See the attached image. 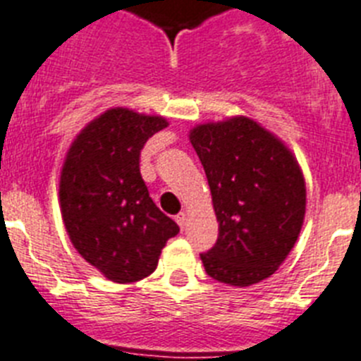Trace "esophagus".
Here are the masks:
<instances>
[{
  "mask_svg": "<svg viewBox=\"0 0 361 361\" xmlns=\"http://www.w3.org/2000/svg\"><path fill=\"white\" fill-rule=\"evenodd\" d=\"M175 221H177L178 226H180L184 230V226H186V214H184V212H180V214H178L177 217H175Z\"/></svg>",
  "mask_w": 361,
  "mask_h": 361,
  "instance_id": "esophagus-1",
  "label": "esophagus"
}]
</instances>
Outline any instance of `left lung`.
I'll use <instances>...</instances> for the list:
<instances>
[{
  "label": "left lung",
  "instance_id": "8db88e82",
  "mask_svg": "<svg viewBox=\"0 0 361 361\" xmlns=\"http://www.w3.org/2000/svg\"><path fill=\"white\" fill-rule=\"evenodd\" d=\"M210 184L217 243L201 254L206 274L232 286L272 276L294 248L305 217L301 169L272 133L235 116L190 133Z\"/></svg>",
  "mask_w": 361,
  "mask_h": 361
}]
</instances>
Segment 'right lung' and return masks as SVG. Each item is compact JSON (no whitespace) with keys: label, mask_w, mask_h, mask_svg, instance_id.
<instances>
[{"label":"right lung","mask_w":361,"mask_h":361,"mask_svg":"<svg viewBox=\"0 0 361 361\" xmlns=\"http://www.w3.org/2000/svg\"><path fill=\"white\" fill-rule=\"evenodd\" d=\"M166 126L162 116L106 111L82 129L61 168V217L71 243L111 281L149 276L166 241L178 233L140 175L144 144Z\"/></svg>","instance_id":"right-lung-1"}]
</instances>
